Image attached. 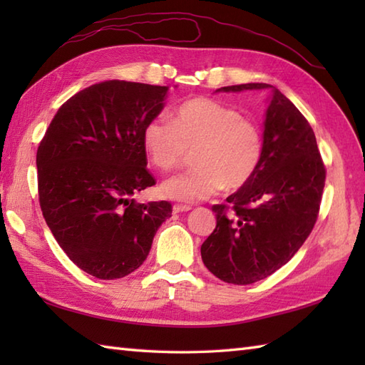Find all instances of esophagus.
Wrapping results in <instances>:
<instances>
[{
  "label": "esophagus",
  "mask_w": 365,
  "mask_h": 365,
  "mask_svg": "<svg viewBox=\"0 0 365 365\" xmlns=\"http://www.w3.org/2000/svg\"><path fill=\"white\" fill-rule=\"evenodd\" d=\"M191 210V207L190 205H174L173 207V212L174 213H180V212H190Z\"/></svg>",
  "instance_id": "esophagus-1"
}]
</instances>
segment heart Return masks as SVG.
I'll return each mask as SVG.
<instances>
[{
  "instance_id": "1",
  "label": "heart",
  "mask_w": 365,
  "mask_h": 365,
  "mask_svg": "<svg viewBox=\"0 0 365 365\" xmlns=\"http://www.w3.org/2000/svg\"><path fill=\"white\" fill-rule=\"evenodd\" d=\"M143 144L155 166L173 170L192 152L195 168L166 178L161 195L177 202H199L222 188L238 190L251 182L263 155L260 128L229 105L210 98L185 102L168 122L145 123Z\"/></svg>"
}]
</instances>
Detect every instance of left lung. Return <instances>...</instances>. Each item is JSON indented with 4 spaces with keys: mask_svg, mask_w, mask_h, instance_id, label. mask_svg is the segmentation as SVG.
<instances>
[{
    "mask_svg": "<svg viewBox=\"0 0 365 365\" xmlns=\"http://www.w3.org/2000/svg\"><path fill=\"white\" fill-rule=\"evenodd\" d=\"M269 89L263 155L250 183L213 205L216 227L200 246L204 265L227 284L247 285L284 267L311 234L327 170L312 127L281 91L265 83L216 92Z\"/></svg>",
    "mask_w": 365,
    "mask_h": 365,
    "instance_id": "1",
    "label": "left lung"
}]
</instances>
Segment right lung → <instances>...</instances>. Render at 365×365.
<instances>
[{
    "mask_svg": "<svg viewBox=\"0 0 365 365\" xmlns=\"http://www.w3.org/2000/svg\"><path fill=\"white\" fill-rule=\"evenodd\" d=\"M168 91L119 80L92 84L59 108L38 144V202L46 226L91 276L110 281L133 273L173 215L166 200L133 199L155 185L143 131L165 108Z\"/></svg>",
    "mask_w": 365,
    "mask_h": 365,
    "instance_id": "1",
    "label": "right lung"
}]
</instances>
